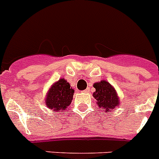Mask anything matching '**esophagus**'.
<instances>
[{
	"mask_svg": "<svg viewBox=\"0 0 159 159\" xmlns=\"http://www.w3.org/2000/svg\"><path fill=\"white\" fill-rule=\"evenodd\" d=\"M83 92L89 93V92H90V88H87V89H86V90H85V91H83Z\"/></svg>",
	"mask_w": 159,
	"mask_h": 159,
	"instance_id": "esophagus-1",
	"label": "esophagus"
}]
</instances>
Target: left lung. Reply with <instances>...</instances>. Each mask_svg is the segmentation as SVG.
I'll use <instances>...</instances> for the list:
<instances>
[{
	"label": "left lung",
	"instance_id": "obj_1",
	"mask_svg": "<svg viewBox=\"0 0 159 159\" xmlns=\"http://www.w3.org/2000/svg\"><path fill=\"white\" fill-rule=\"evenodd\" d=\"M95 91L93 96L97 100V104L101 110L109 112V109H116L119 105L117 92L113 86L106 81H101L94 84Z\"/></svg>",
	"mask_w": 159,
	"mask_h": 159
}]
</instances>
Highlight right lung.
<instances>
[{
	"label": "right lung",
	"mask_w": 159,
	"mask_h": 159,
	"mask_svg": "<svg viewBox=\"0 0 159 159\" xmlns=\"http://www.w3.org/2000/svg\"><path fill=\"white\" fill-rule=\"evenodd\" d=\"M73 93L69 83L62 78L50 87L46 99V105L55 111L65 109L72 102Z\"/></svg>",
	"instance_id": "1"
}]
</instances>
